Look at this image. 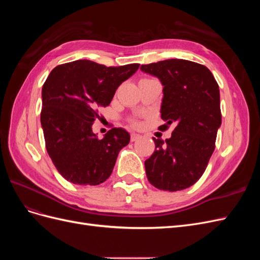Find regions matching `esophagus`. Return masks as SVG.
<instances>
[{
    "mask_svg": "<svg viewBox=\"0 0 260 260\" xmlns=\"http://www.w3.org/2000/svg\"><path fill=\"white\" fill-rule=\"evenodd\" d=\"M141 139V136L138 135V133H131V141L135 142V141H138Z\"/></svg>",
    "mask_w": 260,
    "mask_h": 260,
    "instance_id": "obj_1",
    "label": "esophagus"
}]
</instances>
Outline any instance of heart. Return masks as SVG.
<instances>
[{"label": "heart", "instance_id": "heart-1", "mask_svg": "<svg viewBox=\"0 0 260 260\" xmlns=\"http://www.w3.org/2000/svg\"><path fill=\"white\" fill-rule=\"evenodd\" d=\"M135 124H136V122H135Z\"/></svg>", "mask_w": 260, "mask_h": 260}]
</instances>
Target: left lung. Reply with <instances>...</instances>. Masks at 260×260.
<instances>
[{
  "label": "left lung",
  "mask_w": 260,
  "mask_h": 260,
  "mask_svg": "<svg viewBox=\"0 0 260 260\" xmlns=\"http://www.w3.org/2000/svg\"><path fill=\"white\" fill-rule=\"evenodd\" d=\"M140 69L164 85L160 114L166 123L161 130L175 125L171 138H153L155 151L144 162L147 179L159 190H184L202 177L215 151L221 125L218 83L206 66L185 59H166Z\"/></svg>",
  "instance_id": "8db88e82"
}]
</instances>
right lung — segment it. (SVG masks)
<instances>
[{"label":"right lung","instance_id":"right-lung-1","mask_svg":"<svg viewBox=\"0 0 260 260\" xmlns=\"http://www.w3.org/2000/svg\"><path fill=\"white\" fill-rule=\"evenodd\" d=\"M140 64L106 67L79 59L55 67L42 88L41 125L57 171L69 182L98 185L111 176L120 149L130 142L122 128L103 139L92 131L98 107L107 106Z\"/></svg>","mask_w":260,"mask_h":260}]
</instances>
